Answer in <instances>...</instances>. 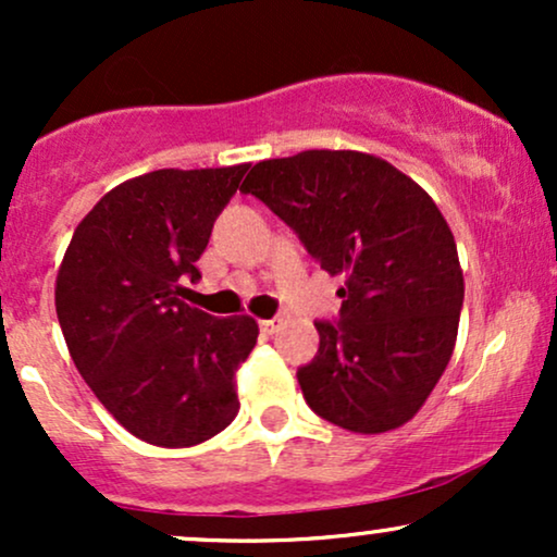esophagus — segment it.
I'll return each instance as SVG.
<instances>
[{
	"label": "esophagus",
	"instance_id": "esophagus-1",
	"mask_svg": "<svg viewBox=\"0 0 557 557\" xmlns=\"http://www.w3.org/2000/svg\"><path fill=\"white\" fill-rule=\"evenodd\" d=\"M280 322H283V319H280V317H274V319H261L259 327H261V332H267V335H272V332L280 327Z\"/></svg>",
	"mask_w": 557,
	"mask_h": 557
}]
</instances>
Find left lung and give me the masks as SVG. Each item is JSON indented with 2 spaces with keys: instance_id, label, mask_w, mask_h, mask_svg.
Wrapping results in <instances>:
<instances>
[{
  "instance_id": "1",
  "label": "left lung",
  "mask_w": 557,
  "mask_h": 557,
  "mask_svg": "<svg viewBox=\"0 0 557 557\" xmlns=\"http://www.w3.org/2000/svg\"><path fill=\"white\" fill-rule=\"evenodd\" d=\"M240 194L264 201L324 272L343 274L337 322L298 369L317 417L348 432L406 424L456 348L463 272L445 216L385 159L311 149L253 164Z\"/></svg>"
}]
</instances>
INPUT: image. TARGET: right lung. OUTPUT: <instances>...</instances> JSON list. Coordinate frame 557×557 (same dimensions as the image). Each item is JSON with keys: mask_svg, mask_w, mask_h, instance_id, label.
<instances>
[{"mask_svg": "<svg viewBox=\"0 0 557 557\" xmlns=\"http://www.w3.org/2000/svg\"><path fill=\"white\" fill-rule=\"evenodd\" d=\"M246 170H157L120 183L83 216L57 272V319L75 367L149 445H198L238 417L235 372L259 324L216 319L181 296L201 277L196 261Z\"/></svg>", "mask_w": 557, "mask_h": 557, "instance_id": "right-lung-1", "label": "right lung"}]
</instances>
